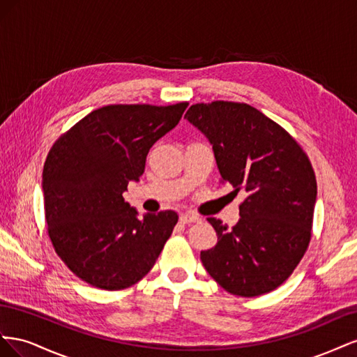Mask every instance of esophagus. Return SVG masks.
Returning <instances> with one entry per match:
<instances>
[{
    "label": "esophagus",
    "mask_w": 357,
    "mask_h": 357,
    "mask_svg": "<svg viewBox=\"0 0 357 357\" xmlns=\"http://www.w3.org/2000/svg\"><path fill=\"white\" fill-rule=\"evenodd\" d=\"M201 219L198 218L197 214H193V213H185V214H181L180 215V222L181 223H197V222H199Z\"/></svg>",
    "instance_id": "34e87169"
}]
</instances>
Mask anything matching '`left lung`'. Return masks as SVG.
Masks as SVG:
<instances>
[{
    "instance_id": "obj_1",
    "label": "left lung",
    "mask_w": 357,
    "mask_h": 357,
    "mask_svg": "<svg viewBox=\"0 0 357 357\" xmlns=\"http://www.w3.org/2000/svg\"><path fill=\"white\" fill-rule=\"evenodd\" d=\"M188 121L210 139L222 183L245 192L229 229L208 218L218 244L202 265L226 291L252 298L275 290L304 257L317 197L314 169L284 128L244 102L193 104Z\"/></svg>"
}]
</instances>
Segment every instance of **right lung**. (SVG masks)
Wrapping results in <instances>:
<instances>
[{
  "label": "right lung",
  "instance_id": "1",
  "mask_svg": "<svg viewBox=\"0 0 357 357\" xmlns=\"http://www.w3.org/2000/svg\"><path fill=\"white\" fill-rule=\"evenodd\" d=\"M188 105H105L49 150L43 168L47 234L83 282L122 290L153 268L178 215L165 210L137 219L123 192L144 172L150 147L180 122Z\"/></svg>",
  "mask_w": 357,
  "mask_h": 357
}]
</instances>
